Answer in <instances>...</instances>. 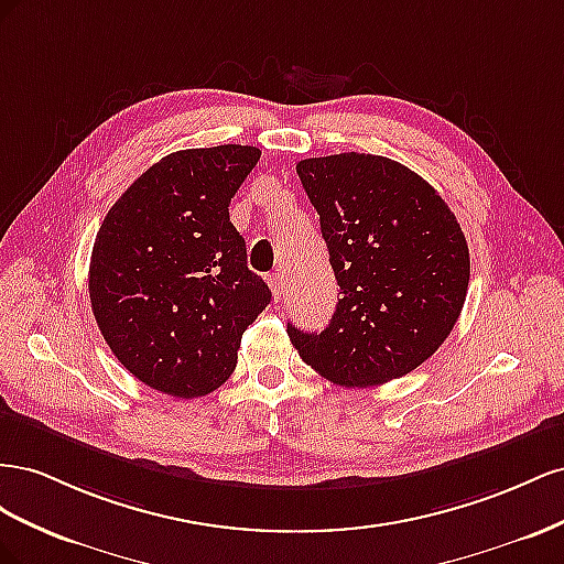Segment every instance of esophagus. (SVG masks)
Instances as JSON below:
<instances>
[{"mask_svg": "<svg viewBox=\"0 0 564 564\" xmlns=\"http://www.w3.org/2000/svg\"><path fill=\"white\" fill-rule=\"evenodd\" d=\"M269 285H271V295H273V300H281V295H283V283H281V276L279 273H271L269 276Z\"/></svg>", "mask_w": 564, "mask_h": 564, "instance_id": "34e87169", "label": "esophagus"}]
</instances>
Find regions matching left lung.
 Instances as JSON below:
<instances>
[{
    "label": "left lung",
    "instance_id": "8db88e82",
    "mask_svg": "<svg viewBox=\"0 0 564 564\" xmlns=\"http://www.w3.org/2000/svg\"><path fill=\"white\" fill-rule=\"evenodd\" d=\"M340 285L330 324L288 335L302 361L343 388L411 373L454 330L470 283L456 215L390 158L340 153L297 163Z\"/></svg>",
    "mask_w": 564,
    "mask_h": 564
}]
</instances>
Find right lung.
<instances>
[{"label":"right lung","mask_w":564,"mask_h":564,"mask_svg":"<svg viewBox=\"0 0 564 564\" xmlns=\"http://www.w3.org/2000/svg\"><path fill=\"white\" fill-rule=\"evenodd\" d=\"M260 155L238 143L170 153L122 193L96 234L94 318L118 361L158 392L193 399L227 382L240 337L271 302L229 221Z\"/></svg>","instance_id":"1"}]
</instances>
